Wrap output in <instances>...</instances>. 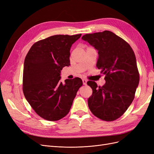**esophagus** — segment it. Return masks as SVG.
Instances as JSON below:
<instances>
[{
	"instance_id": "obj_1",
	"label": "esophagus",
	"mask_w": 154,
	"mask_h": 154,
	"mask_svg": "<svg viewBox=\"0 0 154 154\" xmlns=\"http://www.w3.org/2000/svg\"><path fill=\"white\" fill-rule=\"evenodd\" d=\"M82 82H83V85H86V84H87V80H85V79H83V80H82Z\"/></svg>"
}]
</instances>
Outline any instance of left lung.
<instances>
[{"label":"left lung","instance_id":"8db88e82","mask_svg":"<svg viewBox=\"0 0 154 154\" xmlns=\"http://www.w3.org/2000/svg\"><path fill=\"white\" fill-rule=\"evenodd\" d=\"M98 51L97 69L105 74V83L97 87L87 82L92 89L88 99L92 113L111 122L121 117L134 100L139 82L136 58L130 45L109 31L86 34L82 38Z\"/></svg>","mask_w":154,"mask_h":154}]
</instances>
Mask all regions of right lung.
Instances as JSON below:
<instances>
[{"mask_svg": "<svg viewBox=\"0 0 154 154\" xmlns=\"http://www.w3.org/2000/svg\"><path fill=\"white\" fill-rule=\"evenodd\" d=\"M81 36H49L32 45L25 58L23 92L35 112L46 120L65 117L83 84L79 78L60 82L63 67L70 66V49Z\"/></svg>", "mask_w": 154, "mask_h": 154, "instance_id": "1", "label": "right lung"}]
</instances>
